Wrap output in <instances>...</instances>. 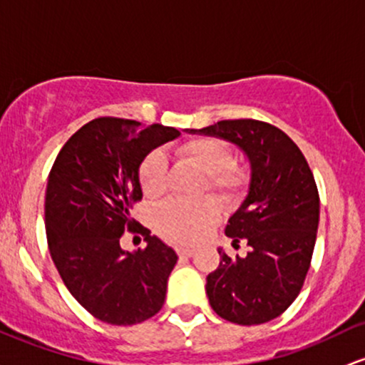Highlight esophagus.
<instances>
[{
	"label": "esophagus",
	"instance_id": "obj_1",
	"mask_svg": "<svg viewBox=\"0 0 365 365\" xmlns=\"http://www.w3.org/2000/svg\"><path fill=\"white\" fill-rule=\"evenodd\" d=\"M176 253H178V256H183V258H190V256L194 255V250H192V247H178Z\"/></svg>",
	"mask_w": 365,
	"mask_h": 365
}]
</instances>
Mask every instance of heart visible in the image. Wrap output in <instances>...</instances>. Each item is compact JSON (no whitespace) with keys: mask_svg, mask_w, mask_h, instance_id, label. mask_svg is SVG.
<instances>
[{"mask_svg":"<svg viewBox=\"0 0 365 365\" xmlns=\"http://www.w3.org/2000/svg\"><path fill=\"white\" fill-rule=\"evenodd\" d=\"M178 155L197 166L206 176V187L225 206L237 204L250 189L247 166L234 161L228 143L220 138L201 137L178 147ZM168 164L163 152L152 150L138 168L140 189L147 199L161 197L166 190ZM220 220V206L213 197L185 202L166 201L154 215L158 234L173 244H194L210 234Z\"/></svg>","mask_w":365,"mask_h":365,"instance_id":"obj_1","label":"heart"}]
</instances>
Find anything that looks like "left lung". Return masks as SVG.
Masks as SVG:
<instances>
[{
    "mask_svg": "<svg viewBox=\"0 0 365 365\" xmlns=\"http://www.w3.org/2000/svg\"><path fill=\"white\" fill-rule=\"evenodd\" d=\"M190 133L225 138L251 163L250 194L228 220L225 234L246 256L220 253L206 293L216 314L239 326L279 317L294 302L314 255L319 190L298 145L282 130L256 119H228Z\"/></svg>",
    "mask_w": 365,
    "mask_h": 365,
    "instance_id": "left-lung-1",
    "label": "left lung"
}]
</instances>
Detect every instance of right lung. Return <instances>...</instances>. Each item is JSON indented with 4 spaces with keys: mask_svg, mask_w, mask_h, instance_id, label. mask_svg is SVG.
<instances>
[{
    "mask_svg": "<svg viewBox=\"0 0 365 365\" xmlns=\"http://www.w3.org/2000/svg\"><path fill=\"white\" fill-rule=\"evenodd\" d=\"M178 135L163 124L97 118L67 140L51 166L45 197L51 259L69 293L102 322L133 326L164 305L178 256L130 210L142 201L143 158ZM126 230L143 235L148 246L123 252Z\"/></svg>",
    "mask_w": 365,
    "mask_h": 365,
    "instance_id": "1",
    "label": "right lung"
}]
</instances>
